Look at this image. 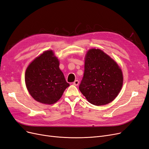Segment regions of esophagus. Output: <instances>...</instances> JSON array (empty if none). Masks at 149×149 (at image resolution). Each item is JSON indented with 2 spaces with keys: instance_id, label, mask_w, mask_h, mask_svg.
Listing matches in <instances>:
<instances>
[{
  "instance_id": "esophagus-1",
  "label": "esophagus",
  "mask_w": 149,
  "mask_h": 149,
  "mask_svg": "<svg viewBox=\"0 0 149 149\" xmlns=\"http://www.w3.org/2000/svg\"><path fill=\"white\" fill-rule=\"evenodd\" d=\"M79 81L78 80H75V81H74V82H73V84H74V85H75V86H77V85H79Z\"/></svg>"
}]
</instances>
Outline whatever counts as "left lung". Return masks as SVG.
<instances>
[{"label": "left lung", "instance_id": "8db88e82", "mask_svg": "<svg viewBox=\"0 0 149 149\" xmlns=\"http://www.w3.org/2000/svg\"><path fill=\"white\" fill-rule=\"evenodd\" d=\"M123 82L122 71L116 62L99 49L88 51L79 90L88 102L96 106L111 102L119 93Z\"/></svg>", "mask_w": 149, "mask_h": 149}]
</instances>
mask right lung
<instances>
[{
  "mask_svg": "<svg viewBox=\"0 0 149 149\" xmlns=\"http://www.w3.org/2000/svg\"><path fill=\"white\" fill-rule=\"evenodd\" d=\"M59 62L52 51H46L28 65L25 84L37 102L51 104L58 101L70 85L59 69Z\"/></svg>",
  "mask_w": 149,
  "mask_h": 149,
  "instance_id": "obj_1",
  "label": "right lung"
}]
</instances>
